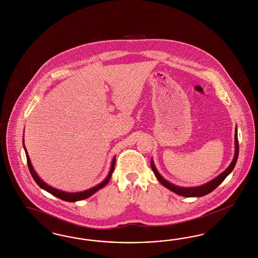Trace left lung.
Instances as JSON below:
<instances>
[{
	"label": "left lung",
	"mask_w": 258,
	"mask_h": 258,
	"mask_svg": "<svg viewBox=\"0 0 258 258\" xmlns=\"http://www.w3.org/2000/svg\"><path fill=\"white\" fill-rule=\"evenodd\" d=\"M234 143H235V153H234V156L233 159L231 161V163L227 167V169L221 173L220 175L216 176L215 178H213L212 180H210L209 182H207L206 184L203 185L196 186V187H181V186L175 185L171 182H169L168 180H166L165 178L160 175L155 167V163L153 158L151 159V166H152V170L155 173L156 178L158 179V181L163 186H165L167 189L173 191L175 194L179 195V196L183 197H203L206 196L207 194L211 193L214 189H216L218 186L220 185L225 178L227 177V175H229L232 170L234 169V167L236 165L237 162L238 155H239V145H238V136H237V126L235 128V136H234Z\"/></svg>",
	"instance_id": "left-lung-1"
}]
</instances>
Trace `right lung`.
Wrapping results in <instances>:
<instances>
[{"label": "right lung", "mask_w": 258, "mask_h": 258, "mask_svg": "<svg viewBox=\"0 0 258 258\" xmlns=\"http://www.w3.org/2000/svg\"><path fill=\"white\" fill-rule=\"evenodd\" d=\"M23 147H24V150H25V153H26L28 166H29V169H30L31 176L33 177L34 181L38 184L39 187H41L42 189H44L45 191L49 192L50 194H52L53 196L57 197V198L61 199L63 201H65V202L75 203V202L82 201V200H84V199H86V198H89V197L92 196L94 193H96L98 190L102 189L103 187H104V186L107 184V182L109 181V179H110V177H111V175H112V173H113L114 166H115V156H114L113 159H112L111 167H110V170H109V172H108V175H106V177L103 179L101 183H99L98 185L94 186L92 188L87 189V190H85V191H82V192L71 193V192L61 191V190H59V189H56V188H53L52 186L48 185L46 182H44V181L42 180L41 178L36 174V172L34 171L32 165H31V159H30V156L28 155V152H27V149H26V146H25L24 139H23Z\"/></svg>", "instance_id": "add662e5"}]
</instances>
